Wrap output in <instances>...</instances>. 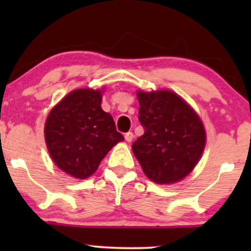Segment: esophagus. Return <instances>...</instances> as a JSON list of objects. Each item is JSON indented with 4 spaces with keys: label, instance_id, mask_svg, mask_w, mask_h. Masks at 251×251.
<instances>
[{
    "label": "esophagus",
    "instance_id": "obj_1",
    "mask_svg": "<svg viewBox=\"0 0 251 251\" xmlns=\"http://www.w3.org/2000/svg\"><path fill=\"white\" fill-rule=\"evenodd\" d=\"M132 139H133V133L132 132H127V133H125V140L127 143L132 142Z\"/></svg>",
    "mask_w": 251,
    "mask_h": 251
}]
</instances>
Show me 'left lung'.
Listing matches in <instances>:
<instances>
[{
	"mask_svg": "<svg viewBox=\"0 0 251 251\" xmlns=\"http://www.w3.org/2000/svg\"><path fill=\"white\" fill-rule=\"evenodd\" d=\"M144 127L132 151L145 174L158 184H174L197 165L205 148L198 114L171 91L137 92Z\"/></svg>",
	"mask_w": 251,
	"mask_h": 251,
	"instance_id": "left-lung-1",
	"label": "left lung"
}]
</instances>
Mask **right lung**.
Wrapping results in <instances>:
<instances>
[{"mask_svg":"<svg viewBox=\"0 0 251 251\" xmlns=\"http://www.w3.org/2000/svg\"><path fill=\"white\" fill-rule=\"evenodd\" d=\"M99 89L79 88L54 106L45 124L48 152L67 175L85 179L97 171L107 152L124 137L101 108Z\"/></svg>","mask_w":251,"mask_h":251,"instance_id":"add662e5","label":"right lung"}]
</instances>
